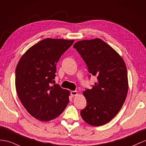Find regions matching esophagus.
Returning a JSON list of instances; mask_svg holds the SVG:
<instances>
[{
	"mask_svg": "<svg viewBox=\"0 0 146 146\" xmlns=\"http://www.w3.org/2000/svg\"><path fill=\"white\" fill-rule=\"evenodd\" d=\"M71 95H72V97H74V96H76L78 95V92L77 91H72L71 92Z\"/></svg>",
	"mask_w": 146,
	"mask_h": 146,
	"instance_id": "esophagus-1",
	"label": "esophagus"
}]
</instances>
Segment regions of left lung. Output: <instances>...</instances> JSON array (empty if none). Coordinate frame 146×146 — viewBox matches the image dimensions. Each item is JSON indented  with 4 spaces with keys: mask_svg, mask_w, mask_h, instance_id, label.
Returning <instances> with one entry per match:
<instances>
[{
    "mask_svg": "<svg viewBox=\"0 0 146 146\" xmlns=\"http://www.w3.org/2000/svg\"><path fill=\"white\" fill-rule=\"evenodd\" d=\"M73 48L84 60L89 72L97 79L92 88L83 92L87 105L81 115L91 125H103L117 114L126 99L128 82L125 64L113 48L100 38L79 41Z\"/></svg>",
    "mask_w": 146,
    "mask_h": 146,
    "instance_id": "1",
    "label": "left lung"
}]
</instances>
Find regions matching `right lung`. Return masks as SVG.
Returning a JSON list of instances; mask_svg holds the SVG:
<instances>
[{"mask_svg":"<svg viewBox=\"0 0 146 146\" xmlns=\"http://www.w3.org/2000/svg\"><path fill=\"white\" fill-rule=\"evenodd\" d=\"M74 40L46 38L32 46L21 58L15 71L19 100L40 121L58 117L69 103L70 91L54 82L56 65Z\"/></svg>","mask_w":146,"mask_h":146,"instance_id":"right-lung-1","label":"right lung"}]
</instances>
